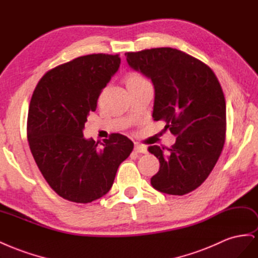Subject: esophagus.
I'll return each instance as SVG.
<instances>
[{"label":"esophagus","instance_id":"34e87169","mask_svg":"<svg viewBox=\"0 0 258 258\" xmlns=\"http://www.w3.org/2000/svg\"><path fill=\"white\" fill-rule=\"evenodd\" d=\"M134 150H135L136 153H147V152H148V151H147V148L144 147V146L139 145V144H135Z\"/></svg>","mask_w":258,"mask_h":258}]
</instances>
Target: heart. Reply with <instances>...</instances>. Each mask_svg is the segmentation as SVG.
<instances>
[{"mask_svg": "<svg viewBox=\"0 0 258 258\" xmlns=\"http://www.w3.org/2000/svg\"><path fill=\"white\" fill-rule=\"evenodd\" d=\"M145 79L140 76L139 74H136V73H131L128 74L126 76V86H130V85H134V84H137V82H140V81H144Z\"/></svg>", "mask_w": 258, "mask_h": 258, "instance_id": "obj_1", "label": "heart"}]
</instances>
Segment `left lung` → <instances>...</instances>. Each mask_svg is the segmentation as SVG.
I'll list each match as a JSON object with an SVG mask.
<instances>
[{
	"label": "left lung",
	"mask_w": 258,
	"mask_h": 258,
	"mask_svg": "<svg viewBox=\"0 0 258 258\" xmlns=\"http://www.w3.org/2000/svg\"><path fill=\"white\" fill-rule=\"evenodd\" d=\"M133 70L151 79L154 121L163 120L177 136L171 148L151 146L160 161L152 186L169 195H184L201 186L217 164L225 143L226 104L209 66L173 48L126 52Z\"/></svg>",
	"instance_id": "left-lung-1"
}]
</instances>
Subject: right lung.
<instances>
[{"label":"right lung","mask_w":258,"mask_h":258,"mask_svg":"<svg viewBox=\"0 0 258 258\" xmlns=\"http://www.w3.org/2000/svg\"><path fill=\"white\" fill-rule=\"evenodd\" d=\"M120 63L119 54L76 57L47 72L33 92L29 146L47 183L66 201L88 204L107 194L120 164L134 148L121 134H112L98 146L82 132Z\"/></svg>","instance_id":"add662e5"}]
</instances>
